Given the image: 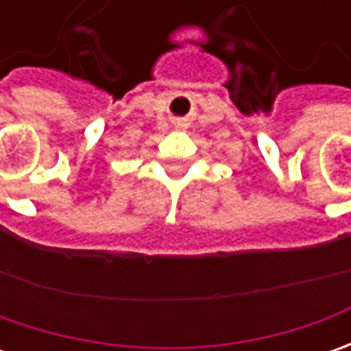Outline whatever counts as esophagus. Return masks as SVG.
Listing matches in <instances>:
<instances>
[{"label":"esophagus","mask_w":351,"mask_h":351,"mask_svg":"<svg viewBox=\"0 0 351 351\" xmlns=\"http://www.w3.org/2000/svg\"><path fill=\"white\" fill-rule=\"evenodd\" d=\"M180 127H182V125H180Z\"/></svg>","instance_id":"34e87169"}]
</instances>
